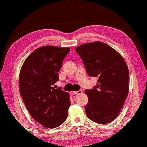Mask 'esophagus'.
Here are the masks:
<instances>
[{
	"label": "esophagus",
	"instance_id": "34e87169",
	"mask_svg": "<svg viewBox=\"0 0 147 147\" xmlns=\"http://www.w3.org/2000/svg\"><path fill=\"white\" fill-rule=\"evenodd\" d=\"M83 92L82 90H79V91H73V93L74 95H78V94H81V93H82Z\"/></svg>",
	"mask_w": 147,
	"mask_h": 147
}]
</instances>
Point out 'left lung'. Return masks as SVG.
Listing matches in <instances>:
<instances>
[{
  "label": "left lung",
  "mask_w": 147,
  "mask_h": 147,
  "mask_svg": "<svg viewBox=\"0 0 147 147\" xmlns=\"http://www.w3.org/2000/svg\"><path fill=\"white\" fill-rule=\"evenodd\" d=\"M90 76L98 77L96 85L86 90L87 117L99 124L117 117L129 92V69L122 55L101 42L86 43L76 48Z\"/></svg>",
  "instance_id": "obj_1"
}]
</instances>
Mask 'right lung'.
<instances>
[{"instance_id": "add662e5", "label": "right lung", "mask_w": 147, "mask_h": 147, "mask_svg": "<svg viewBox=\"0 0 147 147\" xmlns=\"http://www.w3.org/2000/svg\"><path fill=\"white\" fill-rule=\"evenodd\" d=\"M69 47L46 45L35 50L21 68L20 92L32 117L42 126L55 128L67 119L70 96L52 87Z\"/></svg>"}]
</instances>
